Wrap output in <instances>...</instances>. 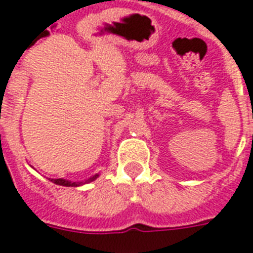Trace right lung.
Returning <instances> with one entry per match:
<instances>
[{"label":"right lung","instance_id":"add662e5","mask_svg":"<svg viewBox=\"0 0 253 253\" xmlns=\"http://www.w3.org/2000/svg\"><path fill=\"white\" fill-rule=\"evenodd\" d=\"M98 177V174H95V176L90 177L89 180H86L85 182H72V181H68V180H63V178H52V182L56 185H61V186H79V185H83V184H86V182H90V181L95 180Z\"/></svg>","mask_w":253,"mask_h":253}]
</instances>
